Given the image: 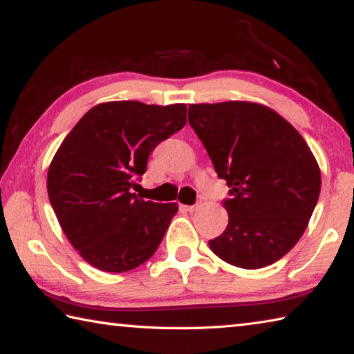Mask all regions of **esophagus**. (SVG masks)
Returning a JSON list of instances; mask_svg holds the SVG:
<instances>
[{
	"mask_svg": "<svg viewBox=\"0 0 354 354\" xmlns=\"http://www.w3.org/2000/svg\"><path fill=\"white\" fill-rule=\"evenodd\" d=\"M199 205L201 204H196V205H182V208H183V210H187V212H194V210H198V208H199Z\"/></svg>",
	"mask_w": 354,
	"mask_h": 354,
	"instance_id": "obj_1",
	"label": "esophagus"
}]
</instances>
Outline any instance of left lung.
Returning <instances> with one entry per match:
<instances>
[{
	"label": "left lung",
	"mask_w": 354,
	"mask_h": 354,
	"mask_svg": "<svg viewBox=\"0 0 354 354\" xmlns=\"http://www.w3.org/2000/svg\"><path fill=\"white\" fill-rule=\"evenodd\" d=\"M188 120L232 194L223 202L229 224L210 249L239 268L277 262L303 236L320 196V166L308 142L256 102L191 103Z\"/></svg>",
	"instance_id": "1"
}]
</instances>
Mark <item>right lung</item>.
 <instances>
[{"mask_svg": "<svg viewBox=\"0 0 354 354\" xmlns=\"http://www.w3.org/2000/svg\"><path fill=\"white\" fill-rule=\"evenodd\" d=\"M187 124V105L105 102L91 108L51 160L46 189L64 234L86 262L125 273L153 256L178 205L130 193L158 144Z\"/></svg>", "mask_w": 354, "mask_h": 354, "instance_id": "add662e5", "label": "right lung"}]
</instances>
